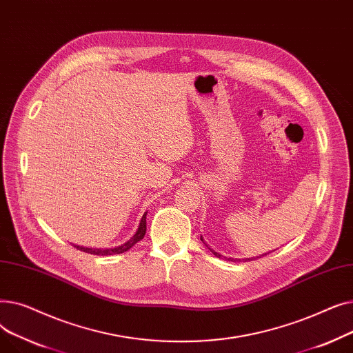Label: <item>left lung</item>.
Listing matches in <instances>:
<instances>
[{
	"mask_svg": "<svg viewBox=\"0 0 353 353\" xmlns=\"http://www.w3.org/2000/svg\"><path fill=\"white\" fill-rule=\"evenodd\" d=\"M200 240H201L203 243H205V240H203V237H201V236H200ZM205 245H206V243H205ZM206 246H208V245H206ZM208 249H210V248L208 246ZM210 252H212V253H213L216 257H219V259L221 257V254H219L217 252H214V250H212V249H210ZM265 254H268V253H265ZM265 254H262V256H265ZM262 256H259V257H262ZM225 259H226V257H225ZM228 261H232V262H234V259H232V257H228ZM246 261H252V259H246Z\"/></svg>",
	"mask_w": 353,
	"mask_h": 353,
	"instance_id": "left-lung-1",
	"label": "left lung"
}]
</instances>
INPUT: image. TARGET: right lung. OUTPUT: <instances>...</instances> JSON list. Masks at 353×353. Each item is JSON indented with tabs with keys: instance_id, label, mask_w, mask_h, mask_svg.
Returning <instances> with one entry per match:
<instances>
[{
	"instance_id": "add662e5",
	"label": "right lung",
	"mask_w": 353,
	"mask_h": 353,
	"mask_svg": "<svg viewBox=\"0 0 353 353\" xmlns=\"http://www.w3.org/2000/svg\"><path fill=\"white\" fill-rule=\"evenodd\" d=\"M145 216H147V212L143 214V217L140 220L139 229L134 233V236L130 239V240H127V242L123 243L121 246H117V248H113V249H91V248H83V246H77L76 245L74 248H77L81 252H85V253H90V254H97V256H110V254L124 253L128 249H132L137 242H140V240L144 237V234H145Z\"/></svg>"
}]
</instances>
